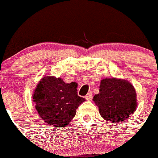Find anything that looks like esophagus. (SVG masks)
I'll list each match as a JSON object with an SVG mask.
<instances>
[{
  "instance_id": "1",
  "label": "esophagus",
  "mask_w": 158,
  "mask_h": 158,
  "mask_svg": "<svg viewBox=\"0 0 158 158\" xmlns=\"http://www.w3.org/2000/svg\"><path fill=\"white\" fill-rule=\"evenodd\" d=\"M92 98V92H89L88 94L85 96V99L86 100H91Z\"/></svg>"
}]
</instances>
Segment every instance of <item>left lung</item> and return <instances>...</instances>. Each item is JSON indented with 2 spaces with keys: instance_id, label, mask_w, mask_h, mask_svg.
Wrapping results in <instances>:
<instances>
[{
  "instance_id": "obj_1",
  "label": "left lung",
  "mask_w": 158,
  "mask_h": 158,
  "mask_svg": "<svg viewBox=\"0 0 158 158\" xmlns=\"http://www.w3.org/2000/svg\"><path fill=\"white\" fill-rule=\"evenodd\" d=\"M93 101L100 115L112 123L128 119L138 106L135 87L126 79L118 78L102 79L99 93L93 97Z\"/></svg>"
}]
</instances>
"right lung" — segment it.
<instances>
[{"label":"right lung","mask_w":158,"mask_h":158,"mask_svg":"<svg viewBox=\"0 0 158 158\" xmlns=\"http://www.w3.org/2000/svg\"><path fill=\"white\" fill-rule=\"evenodd\" d=\"M77 86L76 82L66 83L62 78L50 75L40 80L32 98L44 122L56 128H63L71 122L85 100L78 95Z\"/></svg>","instance_id":"add662e5"}]
</instances>
